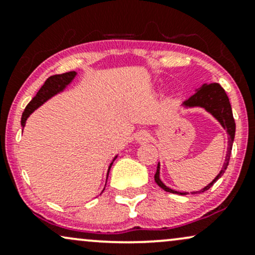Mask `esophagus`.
<instances>
[{"label":"esophagus","mask_w":255,"mask_h":255,"mask_svg":"<svg viewBox=\"0 0 255 255\" xmlns=\"http://www.w3.org/2000/svg\"><path fill=\"white\" fill-rule=\"evenodd\" d=\"M149 138H150V136H149V134L146 133V132H139L138 134H137V137H136L137 142H139V143L148 142Z\"/></svg>","instance_id":"esophagus-1"}]
</instances>
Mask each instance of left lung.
<instances>
[{
    "label": "left lung",
    "mask_w": 255,
    "mask_h": 255,
    "mask_svg": "<svg viewBox=\"0 0 255 255\" xmlns=\"http://www.w3.org/2000/svg\"><path fill=\"white\" fill-rule=\"evenodd\" d=\"M194 92L196 93H194L192 97L187 99L186 101H184V103L181 104V107L184 110L199 107V109L205 110L206 112L210 113V115L214 117L218 123H220L221 127L227 131V133H228L229 146H228V151H227L226 161H224L222 169L220 170V173L216 175V178H215L210 184L206 185L204 188H202V190L191 192L192 194L208 191L209 188H210L212 185H214L215 182H216L218 179L223 175V173L226 172L227 167H228L229 164L233 143H234V138H235V121H234V117H233L232 105H230L229 98L228 95H227L226 91H224L218 83H204V85L199 87V88H197ZM160 168H161L160 162H158L156 173H155V182H156L158 186L162 188V190L166 191V192L181 194V196L188 194V192H179V191L172 190V188L166 186V185L162 182V180L160 179Z\"/></svg>",
    "instance_id": "8db88e82"
}]
</instances>
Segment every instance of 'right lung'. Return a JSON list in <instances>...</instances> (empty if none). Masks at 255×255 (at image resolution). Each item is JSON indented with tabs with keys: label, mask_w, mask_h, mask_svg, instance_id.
<instances>
[{
	"label": "right lung",
	"mask_w": 255,
	"mask_h": 255,
	"mask_svg": "<svg viewBox=\"0 0 255 255\" xmlns=\"http://www.w3.org/2000/svg\"><path fill=\"white\" fill-rule=\"evenodd\" d=\"M76 75H77L76 71H69V73H64V74L52 75V76H50L49 79L45 81V83L41 86V88L39 89L37 95L29 101V104L27 105L25 111H23L22 117H21V127H22V130L26 125L27 118H28V117L31 116L32 113L38 109V107H40L44 103H46V101L50 100L51 98L55 97V95L59 94V93L64 91V89L67 88L71 82H73L75 77H76ZM117 157H118V155H116L115 158L112 160V162L110 163L109 170H107V176H109L111 167H112V164L115 162ZM105 186H106V185H105Z\"/></svg>",
	"instance_id": "add662e5"
}]
</instances>
